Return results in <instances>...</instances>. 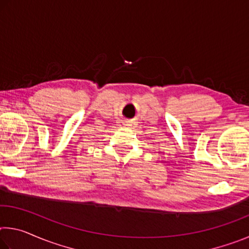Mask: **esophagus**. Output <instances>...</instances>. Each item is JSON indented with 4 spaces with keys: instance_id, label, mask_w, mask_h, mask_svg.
Masks as SVG:
<instances>
[{
    "instance_id": "obj_1",
    "label": "esophagus",
    "mask_w": 249,
    "mask_h": 249,
    "mask_svg": "<svg viewBox=\"0 0 249 249\" xmlns=\"http://www.w3.org/2000/svg\"><path fill=\"white\" fill-rule=\"evenodd\" d=\"M124 125H126V124H124Z\"/></svg>"
}]
</instances>
